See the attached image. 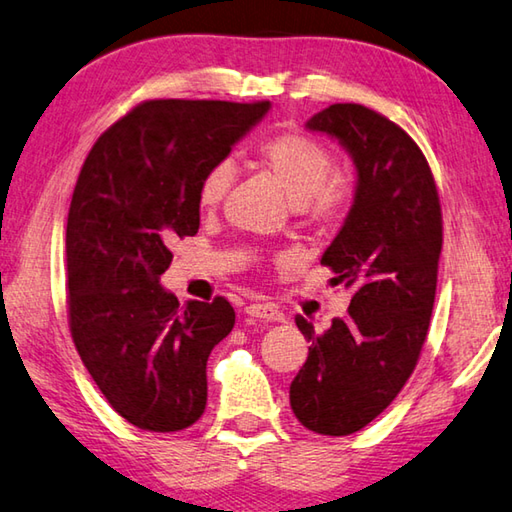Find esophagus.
I'll use <instances>...</instances> for the list:
<instances>
[{
  "label": "esophagus",
  "instance_id": "obj_1",
  "mask_svg": "<svg viewBox=\"0 0 512 512\" xmlns=\"http://www.w3.org/2000/svg\"><path fill=\"white\" fill-rule=\"evenodd\" d=\"M245 312L249 317H256L263 321H283V312L279 308L270 306V303H249Z\"/></svg>",
  "mask_w": 512,
  "mask_h": 512
}]
</instances>
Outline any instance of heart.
Returning a JSON list of instances; mask_svg holds the SVG:
<instances>
[{
  "mask_svg": "<svg viewBox=\"0 0 512 512\" xmlns=\"http://www.w3.org/2000/svg\"><path fill=\"white\" fill-rule=\"evenodd\" d=\"M254 164L270 175L292 204L319 227H333L344 218L353 202V184L344 175H330L335 168L333 152L303 132H279L261 141L254 150ZM231 184L227 164L213 166L202 177L197 202L215 209Z\"/></svg>",
  "mask_w": 512,
  "mask_h": 512,
  "instance_id": "obj_1",
  "label": "heart"
}]
</instances>
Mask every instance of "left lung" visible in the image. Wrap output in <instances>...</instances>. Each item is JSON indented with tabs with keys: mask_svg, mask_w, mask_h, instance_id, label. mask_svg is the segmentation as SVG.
Masks as SVG:
<instances>
[{
	"mask_svg": "<svg viewBox=\"0 0 512 512\" xmlns=\"http://www.w3.org/2000/svg\"><path fill=\"white\" fill-rule=\"evenodd\" d=\"M308 128L335 137L357 168L351 213L321 256L353 299L326 333L297 317L310 348L290 405L310 432L348 436L378 418L416 369L434 310L443 215L423 150L387 116L335 103Z\"/></svg>",
	"mask_w": 512,
	"mask_h": 512,
	"instance_id": "1",
	"label": "left lung"
}]
</instances>
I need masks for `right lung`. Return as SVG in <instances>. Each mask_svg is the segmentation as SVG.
I'll return each instance as SVG.
<instances>
[{"label":"right lung","instance_id":"right-lung-1","mask_svg":"<svg viewBox=\"0 0 512 512\" xmlns=\"http://www.w3.org/2000/svg\"><path fill=\"white\" fill-rule=\"evenodd\" d=\"M270 101H143L89 150L67 215V306L76 351L116 414L146 432L191 427L206 407V360L236 324L224 297L159 285L170 245L200 229L202 177Z\"/></svg>","mask_w":512,"mask_h":512}]
</instances>
